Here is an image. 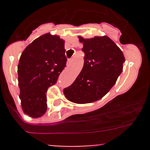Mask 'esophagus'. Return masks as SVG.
Segmentation results:
<instances>
[{"label":"esophagus","mask_w":150,"mask_h":150,"mask_svg":"<svg viewBox=\"0 0 150 150\" xmlns=\"http://www.w3.org/2000/svg\"><path fill=\"white\" fill-rule=\"evenodd\" d=\"M72 61H73V59H69L67 61V64H68V65H69V64H70L72 62Z\"/></svg>","instance_id":"obj_1"}]
</instances>
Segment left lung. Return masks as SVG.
I'll return each mask as SVG.
<instances>
[{
    "mask_svg": "<svg viewBox=\"0 0 150 150\" xmlns=\"http://www.w3.org/2000/svg\"><path fill=\"white\" fill-rule=\"evenodd\" d=\"M79 40L83 44V67L64 93L74 103H91L108 93L121 74L125 60L121 50L107 36L91 39L79 36Z\"/></svg>",
    "mask_w": 150,
    "mask_h": 150,
    "instance_id": "left-lung-1",
    "label": "left lung"
}]
</instances>
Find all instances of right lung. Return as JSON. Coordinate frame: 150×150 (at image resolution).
<instances>
[{"instance_id":"add662e5","label":"right lung","mask_w":150,"mask_h":150,"mask_svg":"<svg viewBox=\"0 0 150 150\" xmlns=\"http://www.w3.org/2000/svg\"><path fill=\"white\" fill-rule=\"evenodd\" d=\"M64 41L49 33L26 47L18 64L19 99L24 112L39 117L47 110L46 92L66 67Z\"/></svg>"}]
</instances>
